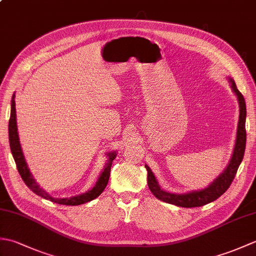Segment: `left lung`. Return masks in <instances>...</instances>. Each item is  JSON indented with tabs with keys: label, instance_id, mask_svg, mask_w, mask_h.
I'll use <instances>...</instances> for the list:
<instances>
[{
	"label": "left lung",
	"instance_id": "1",
	"mask_svg": "<svg viewBox=\"0 0 256 256\" xmlns=\"http://www.w3.org/2000/svg\"><path fill=\"white\" fill-rule=\"evenodd\" d=\"M231 86L234 94L238 96V104H240V118H238V134H236V142L233 150L232 158L229 165L226 168V170L212 182L208 188L199 190V192H192L188 194H177L167 192L165 190L160 189V184H157L154 174L152 172L148 166H145L148 170V188L156 198H158L165 202L175 204L178 206H184V208H192V206H201L209 202H212L216 199H218L220 196L224 194L228 188L230 187L233 179H234L238 168L240 166L241 162L244 156V150H246V106L244 96L240 91L238 90L234 81L230 79Z\"/></svg>",
	"mask_w": 256,
	"mask_h": 256
}]
</instances>
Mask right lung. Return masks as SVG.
I'll use <instances>...</instances> for the list:
<instances>
[{"label": "right lung", "mask_w": 256, "mask_h": 256, "mask_svg": "<svg viewBox=\"0 0 256 256\" xmlns=\"http://www.w3.org/2000/svg\"><path fill=\"white\" fill-rule=\"evenodd\" d=\"M14 94L12 98V104H10V122H8V140H10V152H12V155L14 157L16 167H18V170L20 175L23 179L26 186L28 187L32 192H34L36 194L40 196L42 198L50 200L52 202H56L58 204H66V206H79L86 202H89V201L96 199V197L102 194L103 190L106 187L108 178H110V172H111V166L112 162L116 158V153H108V164L104 168V170L102 172L101 176L98 179L96 186L92 188L89 192H86L82 194L76 196V197L72 198H52L48 194L45 190H42L40 184H37L35 179L32 178V174L27 167V164L25 162V157L23 155V152H22V148L20 144V138H18V125H16V108H15V100H14Z\"/></svg>", "instance_id": "right-lung-1"}]
</instances>
